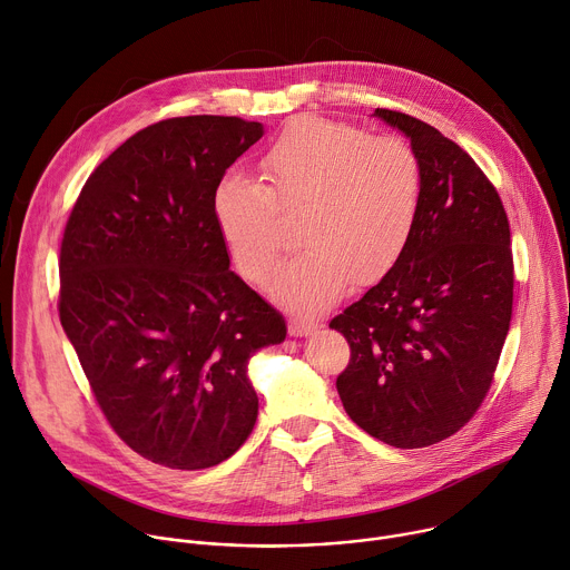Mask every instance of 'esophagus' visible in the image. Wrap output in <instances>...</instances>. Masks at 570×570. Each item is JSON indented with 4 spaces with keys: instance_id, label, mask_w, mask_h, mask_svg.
Listing matches in <instances>:
<instances>
[{
    "instance_id": "1",
    "label": "esophagus",
    "mask_w": 570,
    "mask_h": 570,
    "mask_svg": "<svg viewBox=\"0 0 570 570\" xmlns=\"http://www.w3.org/2000/svg\"><path fill=\"white\" fill-rule=\"evenodd\" d=\"M318 330V323L316 321H312V318H291L288 321V334L291 336H308V334H314Z\"/></svg>"
}]
</instances>
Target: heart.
Wrapping results in <instances>:
<instances>
[{"mask_svg":"<svg viewBox=\"0 0 570 570\" xmlns=\"http://www.w3.org/2000/svg\"><path fill=\"white\" fill-rule=\"evenodd\" d=\"M262 181L227 175L216 184V229L236 271L264 284L288 243L283 216H297L304 249L271 282L275 299L321 308L356 279H382L416 229L425 170L400 136L321 118L282 129L262 159Z\"/></svg>","mask_w":570,"mask_h":570,"instance_id":"1","label":"heart"}]
</instances>
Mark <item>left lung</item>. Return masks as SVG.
<instances>
[{
	"label": "left lung",
	"instance_id": "1",
	"mask_svg": "<svg viewBox=\"0 0 570 570\" xmlns=\"http://www.w3.org/2000/svg\"><path fill=\"white\" fill-rule=\"evenodd\" d=\"M425 170L421 216L400 262L332 318L350 345L336 377L347 416L393 448H428L484 402L513 304L511 234L502 199L465 149L391 109Z\"/></svg>",
	"mask_w": 570,
	"mask_h": 570
}]
</instances>
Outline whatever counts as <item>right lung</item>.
<instances>
[{
	"instance_id": "add662e5",
	"label": "right lung",
	"mask_w": 570,
	"mask_h": 570,
	"mask_svg": "<svg viewBox=\"0 0 570 570\" xmlns=\"http://www.w3.org/2000/svg\"><path fill=\"white\" fill-rule=\"evenodd\" d=\"M262 136V122L227 116L149 125L95 168L66 223L61 325L114 432L166 469H212L247 441V361L286 336L229 271L212 209Z\"/></svg>"
}]
</instances>
